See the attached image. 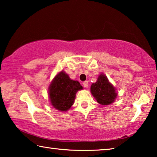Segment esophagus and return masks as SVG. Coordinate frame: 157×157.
I'll return each instance as SVG.
<instances>
[{"instance_id":"obj_1","label":"esophagus","mask_w":157,"mask_h":157,"mask_svg":"<svg viewBox=\"0 0 157 157\" xmlns=\"http://www.w3.org/2000/svg\"><path fill=\"white\" fill-rule=\"evenodd\" d=\"M83 86L85 87V88H87L89 86V82L88 81H85L83 82Z\"/></svg>"}]
</instances>
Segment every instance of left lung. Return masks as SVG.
<instances>
[{
	"instance_id": "left-lung-1",
	"label": "left lung",
	"mask_w": 157,
	"mask_h": 157,
	"mask_svg": "<svg viewBox=\"0 0 157 157\" xmlns=\"http://www.w3.org/2000/svg\"><path fill=\"white\" fill-rule=\"evenodd\" d=\"M116 90L103 73L98 76L97 82L91 86V94L102 105H109L115 101L117 97Z\"/></svg>"
}]
</instances>
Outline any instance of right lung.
Segmentation results:
<instances>
[{
	"label": "right lung",
	"instance_id": "right-lung-1",
	"mask_svg": "<svg viewBox=\"0 0 157 157\" xmlns=\"http://www.w3.org/2000/svg\"><path fill=\"white\" fill-rule=\"evenodd\" d=\"M82 89L79 82L72 80L64 71H61L49 86L50 103L56 109L66 111L73 105L76 93Z\"/></svg>",
	"mask_w": 157,
	"mask_h": 157
}]
</instances>
